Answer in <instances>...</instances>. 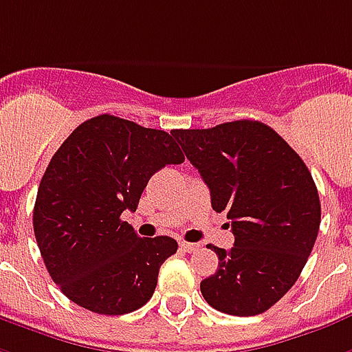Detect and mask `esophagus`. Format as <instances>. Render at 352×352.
Returning <instances> with one entry per match:
<instances>
[{"instance_id": "34e87169", "label": "esophagus", "mask_w": 352, "mask_h": 352, "mask_svg": "<svg viewBox=\"0 0 352 352\" xmlns=\"http://www.w3.org/2000/svg\"><path fill=\"white\" fill-rule=\"evenodd\" d=\"M179 246H181V250H184V252H188V254H192V252H196V250L199 248V244H194V242L186 241L179 242Z\"/></svg>"}]
</instances>
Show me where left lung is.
<instances>
[{
    "label": "left lung",
    "instance_id": "obj_1",
    "mask_svg": "<svg viewBox=\"0 0 352 352\" xmlns=\"http://www.w3.org/2000/svg\"><path fill=\"white\" fill-rule=\"evenodd\" d=\"M210 190L216 212H228L235 246H210L218 269L201 295L222 314L267 311L295 285L321 223V203L306 164L278 132L259 121L171 130Z\"/></svg>",
    "mask_w": 352,
    "mask_h": 352
}]
</instances>
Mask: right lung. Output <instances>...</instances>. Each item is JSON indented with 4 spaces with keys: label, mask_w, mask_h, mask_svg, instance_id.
Segmentation results:
<instances>
[{
    "label": "right lung",
    "mask_w": 352,
    "mask_h": 352,
    "mask_svg": "<svg viewBox=\"0 0 352 352\" xmlns=\"http://www.w3.org/2000/svg\"><path fill=\"white\" fill-rule=\"evenodd\" d=\"M181 162L171 134L108 113L65 140L33 209L41 256L65 296L102 315L130 314L149 300L158 270L179 246L171 236H138L121 214L138 209L158 169Z\"/></svg>",
    "instance_id": "right-lung-1"
}]
</instances>
